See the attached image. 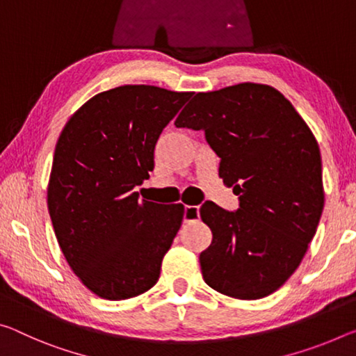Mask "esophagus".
<instances>
[{
  "label": "esophagus",
  "mask_w": 356,
  "mask_h": 356,
  "mask_svg": "<svg viewBox=\"0 0 356 356\" xmlns=\"http://www.w3.org/2000/svg\"><path fill=\"white\" fill-rule=\"evenodd\" d=\"M198 218H200V207L185 206V212H184L185 222H195V220Z\"/></svg>",
  "instance_id": "1"
}]
</instances>
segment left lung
Returning a JSON list of instances; mask_svg holds the SVG:
<instances>
[{
  "label": "left lung",
  "mask_w": 356,
  "mask_h": 356,
  "mask_svg": "<svg viewBox=\"0 0 356 356\" xmlns=\"http://www.w3.org/2000/svg\"><path fill=\"white\" fill-rule=\"evenodd\" d=\"M177 128L204 129L218 177L239 195L228 212L206 201L212 242L200 255L206 284L236 300L279 290L300 266L325 204L318 143L279 90L244 82L200 92Z\"/></svg>",
  "instance_id": "8db88e82"
}]
</instances>
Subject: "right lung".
I'll use <instances>...</instances> for the list:
<instances>
[{
    "mask_svg": "<svg viewBox=\"0 0 356 356\" xmlns=\"http://www.w3.org/2000/svg\"><path fill=\"white\" fill-rule=\"evenodd\" d=\"M191 92L122 86L70 117L55 145L47 207L58 245L79 280L99 298L150 290L184 220V204L134 191L154 169L160 134Z\"/></svg>",
    "mask_w": 356,
    "mask_h": 356,
    "instance_id": "1",
    "label": "right lung"
}]
</instances>
